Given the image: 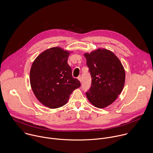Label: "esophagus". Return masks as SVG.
<instances>
[{"mask_svg": "<svg viewBox=\"0 0 153 153\" xmlns=\"http://www.w3.org/2000/svg\"><path fill=\"white\" fill-rule=\"evenodd\" d=\"M78 79L80 81V82H81V79H82V78H81V76H79L78 77Z\"/></svg>", "mask_w": 153, "mask_h": 153, "instance_id": "1", "label": "esophagus"}]
</instances>
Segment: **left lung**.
Returning <instances> with one entry per match:
<instances>
[{"instance_id": "1", "label": "left lung", "mask_w": 153, "mask_h": 153, "mask_svg": "<svg viewBox=\"0 0 153 153\" xmlns=\"http://www.w3.org/2000/svg\"><path fill=\"white\" fill-rule=\"evenodd\" d=\"M91 85L86 92L89 101L103 108L112 104L123 89L126 74L120 61L112 52L99 49L85 53Z\"/></svg>"}]
</instances>
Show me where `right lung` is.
<instances>
[{
    "label": "right lung",
    "instance_id": "add662e5",
    "mask_svg": "<svg viewBox=\"0 0 153 153\" xmlns=\"http://www.w3.org/2000/svg\"><path fill=\"white\" fill-rule=\"evenodd\" d=\"M69 52L54 47L41 53L34 61L30 71V82L37 99L45 106L56 108L64 105L69 95L81 87L72 75L67 63Z\"/></svg>",
    "mask_w": 153,
    "mask_h": 153
}]
</instances>
